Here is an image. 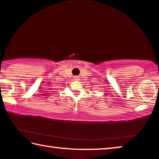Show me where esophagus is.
<instances>
[{
	"label": "esophagus",
	"mask_w": 159,
	"mask_h": 159,
	"mask_svg": "<svg viewBox=\"0 0 159 159\" xmlns=\"http://www.w3.org/2000/svg\"><path fill=\"white\" fill-rule=\"evenodd\" d=\"M79 79V77H78V76H76V77H75V80H78V79Z\"/></svg>",
	"instance_id": "esophagus-1"
}]
</instances>
